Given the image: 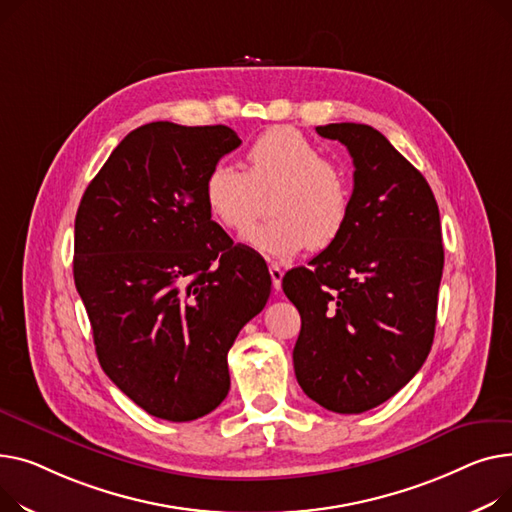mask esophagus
I'll return each mask as SVG.
<instances>
[{
	"instance_id": "34e87169",
	"label": "esophagus",
	"mask_w": 512,
	"mask_h": 512,
	"mask_svg": "<svg viewBox=\"0 0 512 512\" xmlns=\"http://www.w3.org/2000/svg\"><path fill=\"white\" fill-rule=\"evenodd\" d=\"M268 273H270V279H273V287L279 291V289H281V281H283V270H281V266L270 264V266H268Z\"/></svg>"
}]
</instances>
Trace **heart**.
I'll list each match as a JSON object with an SVG mask.
<instances>
[{"label": "heart", "instance_id": "1", "mask_svg": "<svg viewBox=\"0 0 512 512\" xmlns=\"http://www.w3.org/2000/svg\"><path fill=\"white\" fill-rule=\"evenodd\" d=\"M270 194L268 223L246 233L266 256H293L337 242L349 215L353 190L347 173L291 126L262 132L246 150V173L229 163L208 169L202 196L208 215L229 231H246L260 215V196Z\"/></svg>", "mask_w": 512, "mask_h": 512}]
</instances>
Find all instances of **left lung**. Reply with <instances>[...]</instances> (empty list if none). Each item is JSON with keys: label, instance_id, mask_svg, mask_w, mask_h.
<instances>
[{"label": "left lung", "instance_id": "obj_1", "mask_svg": "<svg viewBox=\"0 0 512 512\" xmlns=\"http://www.w3.org/2000/svg\"><path fill=\"white\" fill-rule=\"evenodd\" d=\"M353 159L351 215L283 291L302 316L293 368L304 393L335 413L388 401L424 366L444 266L436 198L399 150L366 124L318 126Z\"/></svg>", "mask_w": 512, "mask_h": 512}]
</instances>
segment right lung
Masks as SVG:
<instances>
[{
	"instance_id": "add662e5",
	"label": "right lung",
	"mask_w": 512,
	"mask_h": 512,
	"mask_svg": "<svg viewBox=\"0 0 512 512\" xmlns=\"http://www.w3.org/2000/svg\"><path fill=\"white\" fill-rule=\"evenodd\" d=\"M239 144L227 126H140L76 213L74 283L99 364L167 422H192L223 403L227 353L270 295L264 260L233 246L202 196L208 169Z\"/></svg>"
}]
</instances>
